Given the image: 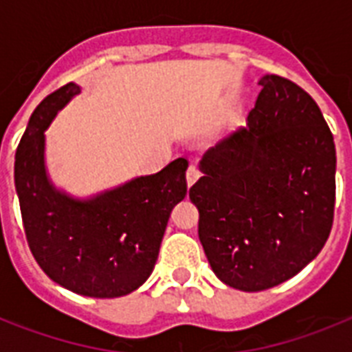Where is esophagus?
Masks as SVG:
<instances>
[{"instance_id": "1", "label": "esophagus", "mask_w": 352, "mask_h": 352, "mask_svg": "<svg viewBox=\"0 0 352 352\" xmlns=\"http://www.w3.org/2000/svg\"><path fill=\"white\" fill-rule=\"evenodd\" d=\"M199 177H201V171H199V168L195 164H192L190 168H188L186 171V182H188V188L193 186L195 182L199 181Z\"/></svg>"}]
</instances>
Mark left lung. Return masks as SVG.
I'll return each mask as SVG.
<instances>
[{"label":"left lung","mask_w":352,"mask_h":352,"mask_svg":"<svg viewBox=\"0 0 352 352\" xmlns=\"http://www.w3.org/2000/svg\"><path fill=\"white\" fill-rule=\"evenodd\" d=\"M257 84L248 124L203 155L190 188L210 267L245 292L294 278L320 254L336 195V148L316 102L278 74Z\"/></svg>","instance_id":"obj_1"}]
</instances>
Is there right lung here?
I'll return each instance as SVG.
<instances>
[{
  "mask_svg": "<svg viewBox=\"0 0 352 352\" xmlns=\"http://www.w3.org/2000/svg\"><path fill=\"white\" fill-rule=\"evenodd\" d=\"M82 93L63 85L30 115L14 160V184L30 252L49 278L89 298L131 294L153 272L166 225L186 197V159L151 175L78 197L56 186L45 162V131Z\"/></svg>",
  "mask_w": 352,
  "mask_h": 352,
  "instance_id": "1",
  "label": "right lung"
}]
</instances>
